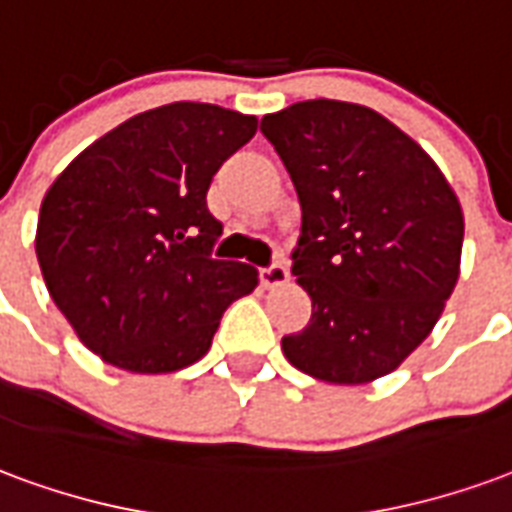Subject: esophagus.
Wrapping results in <instances>:
<instances>
[{"instance_id": "1", "label": "esophagus", "mask_w": 512, "mask_h": 512, "mask_svg": "<svg viewBox=\"0 0 512 512\" xmlns=\"http://www.w3.org/2000/svg\"><path fill=\"white\" fill-rule=\"evenodd\" d=\"M290 279L288 268L285 263H271V266L260 268V282H263V288H279V285H285Z\"/></svg>"}]
</instances>
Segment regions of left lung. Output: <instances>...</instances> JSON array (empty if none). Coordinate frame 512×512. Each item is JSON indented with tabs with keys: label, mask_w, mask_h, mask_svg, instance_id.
Instances as JSON below:
<instances>
[{
	"label": "left lung",
	"mask_w": 512,
	"mask_h": 512,
	"mask_svg": "<svg viewBox=\"0 0 512 512\" xmlns=\"http://www.w3.org/2000/svg\"><path fill=\"white\" fill-rule=\"evenodd\" d=\"M301 205L293 277L310 323L282 337L329 384L392 373L439 321L461 271L463 213L422 147L373 109L301 101L260 120Z\"/></svg>",
	"instance_id": "8db88e82"
}]
</instances>
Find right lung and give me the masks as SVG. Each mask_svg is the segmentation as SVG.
Wrapping results in <instances>:
<instances>
[{
  "label": "right lung",
  "instance_id": "1",
  "mask_svg": "<svg viewBox=\"0 0 512 512\" xmlns=\"http://www.w3.org/2000/svg\"><path fill=\"white\" fill-rule=\"evenodd\" d=\"M257 117L213 104L158 106L73 158L43 197L40 271L93 354L131 373H175L208 354L257 268L216 260L213 175Z\"/></svg>",
  "mask_w": 512,
  "mask_h": 512
}]
</instances>
